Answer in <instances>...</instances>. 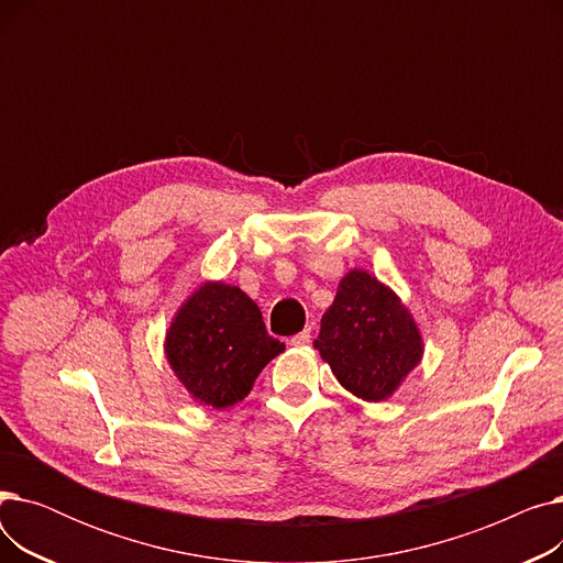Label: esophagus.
<instances>
[{
  "mask_svg": "<svg viewBox=\"0 0 563 563\" xmlns=\"http://www.w3.org/2000/svg\"><path fill=\"white\" fill-rule=\"evenodd\" d=\"M310 329H306V331H301V333H297V335H294L291 340H289V344L291 346H308L310 344Z\"/></svg>",
  "mask_w": 563,
  "mask_h": 563,
  "instance_id": "obj_1",
  "label": "esophagus"
}]
</instances>
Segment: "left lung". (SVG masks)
Segmentation results:
<instances>
[{"mask_svg": "<svg viewBox=\"0 0 563 563\" xmlns=\"http://www.w3.org/2000/svg\"><path fill=\"white\" fill-rule=\"evenodd\" d=\"M314 349L344 390L383 401L422 363L424 340L393 287L365 269H351L321 317Z\"/></svg>", "mask_w": 563, "mask_h": 563, "instance_id": "8db88e82", "label": "left lung"}]
</instances>
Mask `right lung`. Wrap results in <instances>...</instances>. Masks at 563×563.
Wrapping results in <instances>:
<instances>
[{
    "label": "right lung",
    "mask_w": 563,
    "mask_h": 563,
    "mask_svg": "<svg viewBox=\"0 0 563 563\" xmlns=\"http://www.w3.org/2000/svg\"><path fill=\"white\" fill-rule=\"evenodd\" d=\"M285 351L264 329L257 303L240 287L205 280L175 310L164 353L189 397L228 408L242 401L266 363Z\"/></svg>",
    "instance_id": "obj_1"
}]
</instances>
